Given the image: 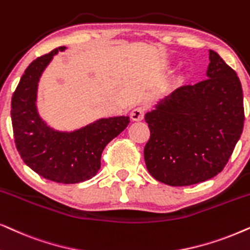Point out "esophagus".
Listing matches in <instances>:
<instances>
[{"label":"esophagus","instance_id":"1","mask_svg":"<svg viewBox=\"0 0 250 250\" xmlns=\"http://www.w3.org/2000/svg\"><path fill=\"white\" fill-rule=\"evenodd\" d=\"M145 113H146V110L145 108H141V106L133 109L131 111V119L134 122H140L144 119Z\"/></svg>","mask_w":250,"mask_h":250}]
</instances>
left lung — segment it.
Masks as SVG:
<instances>
[{
  "label": "left lung",
  "mask_w": 250,
  "mask_h": 250,
  "mask_svg": "<svg viewBox=\"0 0 250 250\" xmlns=\"http://www.w3.org/2000/svg\"><path fill=\"white\" fill-rule=\"evenodd\" d=\"M208 79L181 86L146 113L150 138L148 172L170 186H189L217 176L244 129V94L235 71L209 50Z\"/></svg>",
  "instance_id": "1"
}]
</instances>
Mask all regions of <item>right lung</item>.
Listing matches in <instances>:
<instances>
[{"label":"right lung","mask_w":250,"mask_h":250,"mask_svg":"<svg viewBox=\"0 0 250 250\" xmlns=\"http://www.w3.org/2000/svg\"><path fill=\"white\" fill-rule=\"evenodd\" d=\"M37 58L25 70L11 100L15 144L24 163L39 176L61 184H77L93 178L101 167L105 146L127 127L128 116L97 119L72 132L51 128L37 108L41 74L58 51Z\"/></svg>","instance_id":"obj_1"}]
</instances>
